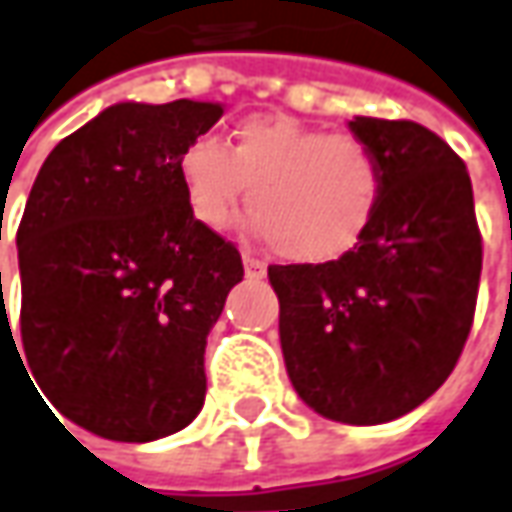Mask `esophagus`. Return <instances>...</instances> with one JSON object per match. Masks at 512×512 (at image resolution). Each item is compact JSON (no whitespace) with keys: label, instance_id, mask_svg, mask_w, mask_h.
Masks as SVG:
<instances>
[{"label":"esophagus","instance_id":"34e87169","mask_svg":"<svg viewBox=\"0 0 512 512\" xmlns=\"http://www.w3.org/2000/svg\"><path fill=\"white\" fill-rule=\"evenodd\" d=\"M243 269H246V277H249V280H263V277H266V263L257 260V257L243 255Z\"/></svg>","mask_w":512,"mask_h":512}]
</instances>
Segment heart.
Segmentation results:
<instances>
[{
  "label": "heart",
  "mask_w": 512,
  "mask_h": 512,
  "mask_svg": "<svg viewBox=\"0 0 512 512\" xmlns=\"http://www.w3.org/2000/svg\"><path fill=\"white\" fill-rule=\"evenodd\" d=\"M175 169L195 221L226 229L249 192L257 235L297 263L348 255L377 218L385 186L382 161L362 138L291 115H249L226 147L198 135Z\"/></svg>",
  "instance_id": "obj_1"
}]
</instances>
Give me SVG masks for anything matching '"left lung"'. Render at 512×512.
<instances>
[{
  "instance_id": "1",
  "label": "left lung",
  "mask_w": 512,
  "mask_h": 512,
  "mask_svg": "<svg viewBox=\"0 0 512 512\" xmlns=\"http://www.w3.org/2000/svg\"><path fill=\"white\" fill-rule=\"evenodd\" d=\"M385 172L371 229L328 263L269 266L291 385L320 416L382 425L436 394L473 326L482 235L462 158L414 121L354 115Z\"/></svg>"
}]
</instances>
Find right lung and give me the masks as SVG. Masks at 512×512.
I'll return each instance as SVG.
<instances>
[{
	"label": "right lung",
	"instance_id": "1",
	"mask_svg": "<svg viewBox=\"0 0 512 512\" xmlns=\"http://www.w3.org/2000/svg\"><path fill=\"white\" fill-rule=\"evenodd\" d=\"M221 115L189 98L113 104L30 189L16 232L27 371L96 436L152 442L203 408L206 337L243 263L195 221L175 164Z\"/></svg>",
	"mask_w": 512,
	"mask_h": 512
}]
</instances>
